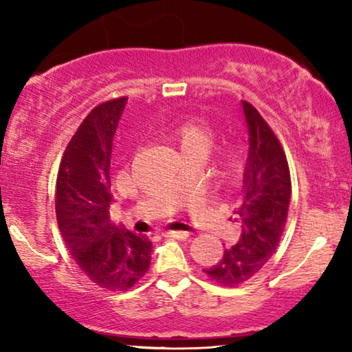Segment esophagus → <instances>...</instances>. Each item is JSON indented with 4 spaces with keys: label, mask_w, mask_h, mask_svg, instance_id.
<instances>
[{
    "label": "esophagus",
    "mask_w": 352,
    "mask_h": 352,
    "mask_svg": "<svg viewBox=\"0 0 352 352\" xmlns=\"http://www.w3.org/2000/svg\"><path fill=\"white\" fill-rule=\"evenodd\" d=\"M163 237L177 239V240H186L187 237H189V234H187V232H181V230H166V232H163Z\"/></svg>",
    "instance_id": "obj_1"
}]
</instances>
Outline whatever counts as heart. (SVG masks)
Masks as SVG:
<instances>
[{"mask_svg": "<svg viewBox=\"0 0 352 352\" xmlns=\"http://www.w3.org/2000/svg\"><path fill=\"white\" fill-rule=\"evenodd\" d=\"M171 138L179 146L182 155L192 152L206 153L211 146V141H213V134H211L210 129L194 122L177 124V126L173 128Z\"/></svg>", "mask_w": 352, "mask_h": 352, "instance_id": "b5f03b06", "label": "heart"}]
</instances>
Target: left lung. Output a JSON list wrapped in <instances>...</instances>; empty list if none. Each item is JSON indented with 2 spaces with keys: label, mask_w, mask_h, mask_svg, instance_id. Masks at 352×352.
<instances>
[{
  "label": "left lung",
  "mask_w": 352,
  "mask_h": 352,
  "mask_svg": "<svg viewBox=\"0 0 352 352\" xmlns=\"http://www.w3.org/2000/svg\"><path fill=\"white\" fill-rule=\"evenodd\" d=\"M250 134V153L242 195L234 213L242 224L239 243L224 250L214 266L205 269L211 280L237 287L261 271L280 242L292 195L287 155L271 126L256 109L242 100Z\"/></svg>",
  "instance_id": "1"
}]
</instances>
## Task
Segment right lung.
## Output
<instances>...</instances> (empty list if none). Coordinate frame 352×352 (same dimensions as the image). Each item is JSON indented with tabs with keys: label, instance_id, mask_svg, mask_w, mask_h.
I'll list each match as a JSON object with an SVG mask.
<instances>
[{
	"label": "right lung",
	"instance_id": "right-lung-1",
	"mask_svg": "<svg viewBox=\"0 0 352 352\" xmlns=\"http://www.w3.org/2000/svg\"><path fill=\"white\" fill-rule=\"evenodd\" d=\"M126 98L99 104L86 115L62 157L56 216L75 263L96 285L124 292L146 276L151 240L110 223V157Z\"/></svg>",
	"mask_w": 352,
	"mask_h": 352
}]
</instances>
